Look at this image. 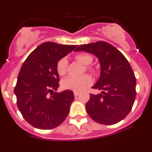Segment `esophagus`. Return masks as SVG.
<instances>
[{
  "mask_svg": "<svg viewBox=\"0 0 152 152\" xmlns=\"http://www.w3.org/2000/svg\"><path fill=\"white\" fill-rule=\"evenodd\" d=\"M74 96H78L79 95V92H74Z\"/></svg>",
  "mask_w": 152,
  "mask_h": 152,
  "instance_id": "obj_1",
  "label": "esophagus"
}]
</instances>
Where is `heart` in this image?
I'll list each match as a JSON object with an SVG mask.
<instances>
[{"label": "heart", "instance_id": "b5f03b06", "mask_svg": "<svg viewBox=\"0 0 152 152\" xmlns=\"http://www.w3.org/2000/svg\"><path fill=\"white\" fill-rule=\"evenodd\" d=\"M75 59L79 62L80 63L83 64L85 65H88L91 64L93 62V57L91 55L86 53H79L76 55ZM67 60L66 58H62L59 59L56 64V71L59 76H64L67 72ZM87 69L91 71H93V69L91 67H87ZM92 83V79L88 75H84L79 77H69L65 78L62 81V88L65 90H70L73 91H81L86 87L89 86Z\"/></svg>", "mask_w": 152, "mask_h": 152}]
</instances>
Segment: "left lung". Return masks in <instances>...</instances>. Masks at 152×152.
<instances>
[{"instance_id": "left-lung-1", "label": "left lung", "mask_w": 152, "mask_h": 152, "mask_svg": "<svg viewBox=\"0 0 152 152\" xmlns=\"http://www.w3.org/2000/svg\"><path fill=\"white\" fill-rule=\"evenodd\" d=\"M75 51H85L99 59L100 77L92 87L102 90L90 95L85 107L99 124L118 123L131 111L136 96V79L129 63L116 48L104 41L79 45Z\"/></svg>"}]
</instances>
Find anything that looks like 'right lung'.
I'll return each mask as SVG.
<instances>
[{
  "label": "right lung",
  "mask_w": 152,
  "mask_h": 152,
  "mask_svg": "<svg viewBox=\"0 0 152 152\" xmlns=\"http://www.w3.org/2000/svg\"><path fill=\"white\" fill-rule=\"evenodd\" d=\"M76 47L44 42L23 64L14 93L23 117L35 128L51 129L67 118L74 95L70 90L54 92L59 86L56 64ZM49 93L52 95L50 97Z\"/></svg>",
  "instance_id": "right-lung-1"
}]
</instances>
